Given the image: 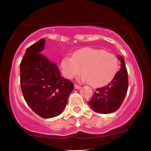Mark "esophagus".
I'll use <instances>...</instances> for the list:
<instances>
[{
	"label": "esophagus",
	"mask_w": 151,
	"mask_h": 151,
	"mask_svg": "<svg viewBox=\"0 0 151 151\" xmlns=\"http://www.w3.org/2000/svg\"><path fill=\"white\" fill-rule=\"evenodd\" d=\"M74 88H75V89H80V88H81V86H80V85H74Z\"/></svg>",
	"instance_id": "obj_1"
}]
</instances>
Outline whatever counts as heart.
I'll list each match as a JSON object with an SVG mask.
<instances>
[{
    "instance_id": "obj_1",
    "label": "heart",
    "mask_w": 151,
    "mask_h": 151,
    "mask_svg": "<svg viewBox=\"0 0 151 151\" xmlns=\"http://www.w3.org/2000/svg\"><path fill=\"white\" fill-rule=\"evenodd\" d=\"M62 72L67 79L74 78L82 72L83 78L93 87H101L112 80L119 68L114 54L101 49L86 48L77 50L73 57L66 56L60 63Z\"/></svg>"
}]
</instances>
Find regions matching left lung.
Wrapping results in <instances>:
<instances>
[{
    "label": "left lung",
    "mask_w": 151,
    "mask_h": 151,
    "mask_svg": "<svg viewBox=\"0 0 151 151\" xmlns=\"http://www.w3.org/2000/svg\"><path fill=\"white\" fill-rule=\"evenodd\" d=\"M121 69L116 73L112 81L102 88H97L92 99L88 102L95 112L109 114L115 112L122 104L127 93L129 81L124 59L118 56Z\"/></svg>",
    "instance_id": "left-lung-1"
}]
</instances>
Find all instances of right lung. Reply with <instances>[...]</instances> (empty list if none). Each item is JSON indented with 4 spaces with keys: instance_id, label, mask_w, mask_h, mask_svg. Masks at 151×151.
Masks as SVG:
<instances>
[{
    "instance_id": "add662e5",
    "label": "right lung",
    "mask_w": 151,
    "mask_h": 151,
    "mask_svg": "<svg viewBox=\"0 0 151 151\" xmlns=\"http://www.w3.org/2000/svg\"><path fill=\"white\" fill-rule=\"evenodd\" d=\"M45 39L26 50L20 63V85L26 103L44 118L58 116L68 102L74 83L60 76L57 65L42 54Z\"/></svg>"
}]
</instances>
